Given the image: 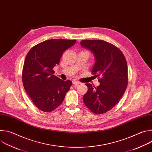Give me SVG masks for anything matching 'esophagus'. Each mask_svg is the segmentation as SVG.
Returning <instances> with one entry per match:
<instances>
[{
  "mask_svg": "<svg viewBox=\"0 0 152 152\" xmlns=\"http://www.w3.org/2000/svg\"><path fill=\"white\" fill-rule=\"evenodd\" d=\"M81 83L80 82H79V81H77V80H73V84L74 85H79V84H80Z\"/></svg>",
  "mask_w": 152,
  "mask_h": 152,
  "instance_id": "esophagus-1",
  "label": "esophagus"
}]
</instances>
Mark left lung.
Instances as JSON below:
<instances>
[{
  "label": "left lung",
  "mask_w": 152,
  "mask_h": 152,
  "mask_svg": "<svg viewBox=\"0 0 152 152\" xmlns=\"http://www.w3.org/2000/svg\"><path fill=\"white\" fill-rule=\"evenodd\" d=\"M80 45L94 54L96 62L91 72L100 77V84L97 87L85 84L88 91L83 97V102L94 114L106 113L117 104L126 90L128 73L126 58L118 48L103 40L85 39L80 41Z\"/></svg>",
  "instance_id": "1"
}]
</instances>
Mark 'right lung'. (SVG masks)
<instances>
[{
    "label": "right lung",
    "mask_w": 152,
    "mask_h": 152,
    "mask_svg": "<svg viewBox=\"0 0 152 152\" xmlns=\"http://www.w3.org/2000/svg\"><path fill=\"white\" fill-rule=\"evenodd\" d=\"M75 39H52L34 46L28 53L22 72L24 88L35 106L51 112L63 102L72 85L53 75L63 52L73 46Z\"/></svg>",
    "instance_id": "obj_1"
}]
</instances>
